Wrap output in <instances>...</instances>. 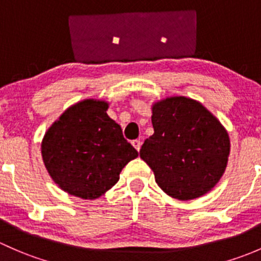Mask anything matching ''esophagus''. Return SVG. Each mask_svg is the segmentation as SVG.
Returning a JSON list of instances; mask_svg holds the SVG:
<instances>
[{"label":"esophagus","instance_id":"obj_1","mask_svg":"<svg viewBox=\"0 0 261 261\" xmlns=\"http://www.w3.org/2000/svg\"><path fill=\"white\" fill-rule=\"evenodd\" d=\"M132 144H133L134 148H136L137 150H139V149H141L142 142L139 141V139H134V141H132Z\"/></svg>","mask_w":261,"mask_h":261}]
</instances>
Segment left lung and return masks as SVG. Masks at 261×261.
<instances>
[{"label": "left lung", "mask_w": 261, "mask_h": 261, "mask_svg": "<svg viewBox=\"0 0 261 261\" xmlns=\"http://www.w3.org/2000/svg\"><path fill=\"white\" fill-rule=\"evenodd\" d=\"M154 133L139 154L158 186L181 201L201 197L216 186L230 154L227 130L200 101L170 96L152 106Z\"/></svg>", "instance_id": "left-lung-1"}]
</instances>
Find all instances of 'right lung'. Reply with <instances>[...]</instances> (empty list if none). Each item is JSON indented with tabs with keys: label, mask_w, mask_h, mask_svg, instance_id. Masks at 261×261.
<instances>
[{
	"label": "right lung",
	"mask_w": 261,
	"mask_h": 261,
	"mask_svg": "<svg viewBox=\"0 0 261 261\" xmlns=\"http://www.w3.org/2000/svg\"><path fill=\"white\" fill-rule=\"evenodd\" d=\"M108 101L85 99L69 107L41 142L44 165L69 195L95 200L111 190L138 152L107 111Z\"/></svg>",
	"instance_id": "right-lung-1"
}]
</instances>
